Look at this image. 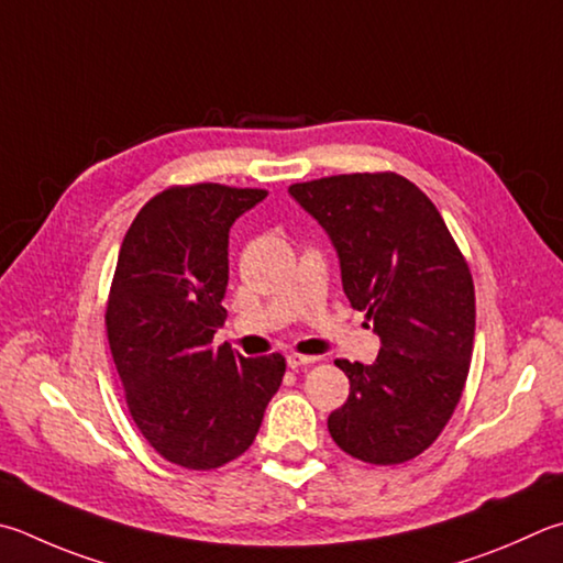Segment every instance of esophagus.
<instances>
[{
  "mask_svg": "<svg viewBox=\"0 0 563 563\" xmlns=\"http://www.w3.org/2000/svg\"><path fill=\"white\" fill-rule=\"evenodd\" d=\"M317 362V356H305V354H288V366L290 369H300V366H310Z\"/></svg>",
  "mask_w": 563,
  "mask_h": 563,
  "instance_id": "1",
  "label": "esophagus"
}]
</instances>
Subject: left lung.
I'll list each match as a JSON object with an SVG mask.
<instances>
[{
    "label": "left lung",
    "instance_id": "obj_1",
    "mask_svg": "<svg viewBox=\"0 0 563 563\" xmlns=\"http://www.w3.org/2000/svg\"><path fill=\"white\" fill-rule=\"evenodd\" d=\"M320 221L354 310L374 322V364L336 360L350 398L330 413L332 441L356 460L398 465L431 445L463 396L475 340V285L433 201L396 172L292 184Z\"/></svg>",
    "mask_w": 563,
    "mask_h": 563
}]
</instances>
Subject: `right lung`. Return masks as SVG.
Returning <instances> with one entry per match:
<instances>
[{"label": "right lung", "mask_w": 563, "mask_h": 563, "mask_svg": "<svg viewBox=\"0 0 563 563\" xmlns=\"http://www.w3.org/2000/svg\"><path fill=\"white\" fill-rule=\"evenodd\" d=\"M265 197L211 181L169 187L122 239L106 308L112 362L132 421L179 467L213 470L246 453L283 382V354L246 360L213 346L227 320L229 231Z\"/></svg>", "instance_id": "right-lung-1"}]
</instances>
